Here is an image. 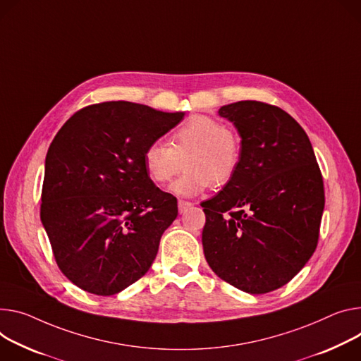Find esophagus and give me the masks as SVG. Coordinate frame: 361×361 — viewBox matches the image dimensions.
Segmentation results:
<instances>
[{"label":"esophagus","instance_id":"1","mask_svg":"<svg viewBox=\"0 0 361 361\" xmlns=\"http://www.w3.org/2000/svg\"><path fill=\"white\" fill-rule=\"evenodd\" d=\"M191 206H192V204H191L190 202L180 200V202H178V212H180V213H184V212H187Z\"/></svg>","mask_w":361,"mask_h":361}]
</instances>
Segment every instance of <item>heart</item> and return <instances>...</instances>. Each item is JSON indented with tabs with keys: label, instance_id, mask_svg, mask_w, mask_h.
<instances>
[{
	"label": "heart",
	"instance_id": "b5f03b06",
	"mask_svg": "<svg viewBox=\"0 0 361 361\" xmlns=\"http://www.w3.org/2000/svg\"><path fill=\"white\" fill-rule=\"evenodd\" d=\"M170 145L151 142L144 151V169L154 183L167 184L181 171L184 159L185 173L170 188L178 197H194L212 184H227L242 161L240 135L204 115L191 116L178 125L170 135Z\"/></svg>",
	"mask_w": 361,
	"mask_h": 361
}]
</instances>
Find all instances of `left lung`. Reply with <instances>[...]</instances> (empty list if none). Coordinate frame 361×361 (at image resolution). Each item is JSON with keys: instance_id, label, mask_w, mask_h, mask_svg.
<instances>
[{"instance_id": "obj_1", "label": "left lung", "mask_w": 361, "mask_h": 361, "mask_svg": "<svg viewBox=\"0 0 361 361\" xmlns=\"http://www.w3.org/2000/svg\"><path fill=\"white\" fill-rule=\"evenodd\" d=\"M219 115L236 126L242 161L223 190L202 203L204 256L227 283L267 293L288 283L315 252L322 176L305 130L281 108L240 101Z\"/></svg>"}]
</instances>
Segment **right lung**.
I'll list each match as a JSON object with an SVG mask.
<instances>
[{
	"instance_id": "obj_1",
	"label": "right lung",
	"mask_w": 361,
	"mask_h": 361,
	"mask_svg": "<svg viewBox=\"0 0 361 361\" xmlns=\"http://www.w3.org/2000/svg\"><path fill=\"white\" fill-rule=\"evenodd\" d=\"M183 118L102 102L72 115L51 141L40 217L57 267L80 289L109 297L151 268L178 209L148 177L144 151Z\"/></svg>"
}]
</instances>
